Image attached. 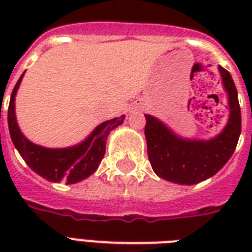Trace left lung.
Returning <instances> with one entry per match:
<instances>
[{
	"mask_svg": "<svg viewBox=\"0 0 252 252\" xmlns=\"http://www.w3.org/2000/svg\"><path fill=\"white\" fill-rule=\"evenodd\" d=\"M229 96L230 118L225 129L209 141L178 137L157 119L145 115L148 158L154 172L172 183L191 186L219 172L234 153L241 134V107L230 73L220 66Z\"/></svg>",
	"mask_w": 252,
	"mask_h": 252,
	"instance_id": "obj_1",
	"label": "left lung"
}]
</instances>
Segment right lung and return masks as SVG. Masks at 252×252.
<instances>
[{
    "instance_id": "right-lung-1",
    "label": "right lung",
    "mask_w": 252,
    "mask_h": 252,
    "mask_svg": "<svg viewBox=\"0 0 252 252\" xmlns=\"http://www.w3.org/2000/svg\"><path fill=\"white\" fill-rule=\"evenodd\" d=\"M25 74V73H23ZM23 74L18 80L10 98L7 110V124L10 137L21 157L30 168L49 182L64 180L66 184H73L86 179L98 168L106 152V140L111 130L124 122V115L102 123L82 144L68 149H47L30 142L21 133L15 120L14 100Z\"/></svg>"
}]
</instances>
